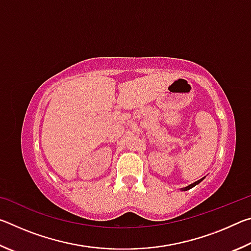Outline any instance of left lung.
Here are the masks:
<instances>
[{
    "instance_id": "8db88e82",
    "label": "left lung",
    "mask_w": 251,
    "mask_h": 251,
    "mask_svg": "<svg viewBox=\"0 0 251 251\" xmlns=\"http://www.w3.org/2000/svg\"><path fill=\"white\" fill-rule=\"evenodd\" d=\"M203 178H205V177H203ZM203 178H201V179H199V180H197V181H195V182H193V184H190L189 186H187V187H185V188H181V190H182V192H186V190H189L190 188H193V187H195V186H196V185H198V184H199V182H201V181H202V180H203Z\"/></svg>"
}]
</instances>
